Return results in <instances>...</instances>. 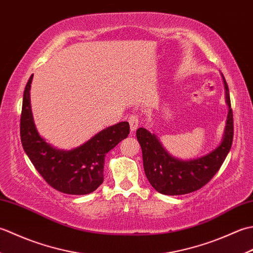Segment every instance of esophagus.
<instances>
[{
	"mask_svg": "<svg viewBox=\"0 0 253 253\" xmlns=\"http://www.w3.org/2000/svg\"><path fill=\"white\" fill-rule=\"evenodd\" d=\"M128 123H129V125H130V130L135 131L139 125V116L136 114L130 115V117L128 118Z\"/></svg>",
	"mask_w": 253,
	"mask_h": 253,
	"instance_id": "obj_1",
	"label": "esophagus"
}]
</instances>
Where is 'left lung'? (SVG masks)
I'll use <instances>...</instances> for the list:
<instances>
[{
	"instance_id": "left-lung-1",
	"label": "left lung",
	"mask_w": 253,
	"mask_h": 253,
	"mask_svg": "<svg viewBox=\"0 0 253 253\" xmlns=\"http://www.w3.org/2000/svg\"><path fill=\"white\" fill-rule=\"evenodd\" d=\"M222 77L228 114L222 141L211 152L197 159L186 161L177 159L166 151L155 133L142 127L137 129V139L142 150L144 173L158 192L179 196L200 189L217 173L226 159L233 143L234 121L228 85L223 75Z\"/></svg>"
}]
</instances>
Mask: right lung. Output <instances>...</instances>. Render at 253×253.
<instances>
[{
	"label": "right lung",
	"instance_id": "right-lung-1",
	"mask_svg": "<svg viewBox=\"0 0 253 253\" xmlns=\"http://www.w3.org/2000/svg\"><path fill=\"white\" fill-rule=\"evenodd\" d=\"M34 74L27 83L20 116V140L36 169L54 189L67 195H88L103 182L106 153L129 135V123L104 128L82 146L61 150L47 143L38 132L30 104Z\"/></svg>",
	"mask_w": 253,
	"mask_h": 253
}]
</instances>
